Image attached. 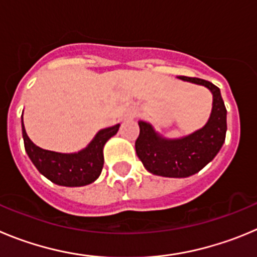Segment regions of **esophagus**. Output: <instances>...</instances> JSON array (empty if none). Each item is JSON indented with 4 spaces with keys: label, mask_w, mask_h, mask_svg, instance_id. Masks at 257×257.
Here are the masks:
<instances>
[{
    "label": "esophagus",
    "mask_w": 257,
    "mask_h": 257,
    "mask_svg": "<svg viewBox=\"0 0 257 257\" xmlns=\"http://www.w3.org/2000/svg\"><path fill=\"white\" fill-rule=\"evenodd\" d=\"M133 116H136V112H134V114H133Z\"/></svg>",
    "instance_id": "obj_1"
}]
</instances>
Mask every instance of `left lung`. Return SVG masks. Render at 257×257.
<instances>
[{
    "mask_svg": "<svg viewBox=\"0 0 257 257\" xmlns=\"http://www.w3.org/2000/svg\"><path fill=\"white\" fill-rule=\"evenodd\" d=\"M178 78L209 88L212 93V110L205 126L177 140L163 137L151 124L138 121L137 156L150 173L160 177L187 178L196 174L216 156L225 141L226 108L220 89L200 78Z\"/></svg>",
    "mask_w": 257,
    "mask_h": 257,
    "instance_id": "left-lung-1",
    "label": "left lung"
}]
</instances>
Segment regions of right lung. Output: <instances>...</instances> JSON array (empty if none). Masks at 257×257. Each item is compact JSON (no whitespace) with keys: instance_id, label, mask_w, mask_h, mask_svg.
Instances as JSON below:
<instances>
[{"instance_id":"obj_1","label":"right lung","mask_w":257,"mask_h":257,"mask_svg":"<svg viewBox=\"0 0 257 257\" xmlns=\"http://www.w3.org/2000/svg\"><path fill=\"white\" fill-rule=\"evenodd\" d=\"M120 124L101 129L84 150L75 154L48 151L34 145L25 132L22 116L24 147L38 172L52 183L64 187H82L91 184L100 177L103 168V146L117 133Z\"/></svg>"}]
</instances>
